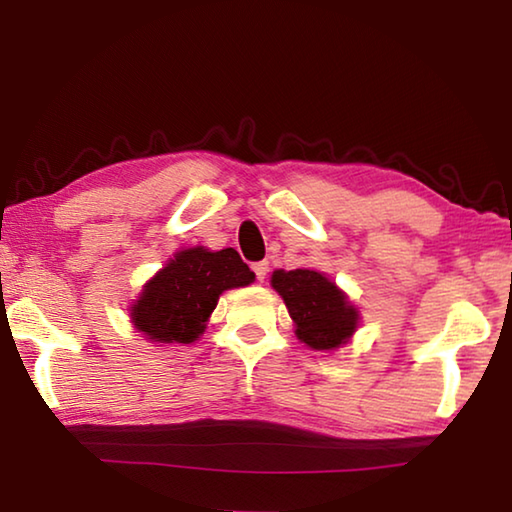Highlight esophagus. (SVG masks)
Segmentation results:
<instances>
[{
	"label": "esophagus",
	"mask_w": 512,
	"mask_h": 512,
	"mask_svg": "<svg viewBox=\"0 0 512 512\" xmlns=\"http://www.w3.org/2000/svg\"><path fill=\"white\" fill-rule=\"evenodd\" d=\"M253 271L257 275V282H264L266 280V273H268V262H257L253 264Z\"/></svg>",
	"instance_id": "obj_1"
}]
</instances>
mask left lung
Listing matches in <instances>:
<instances>
[{"label":"left lung","mask_w":512,"mask_h":512,"mask_svg":"<svg viewBox=\"0 0 512 512\" xmlns=\"http://www.w3.org/2000/svg\"><path fill=\"white\" fill-rule=\"evenodd\" d=\"M271 287L287 305L296 323V336L311 350H336L357 332V307L323 273L311 268H280L271 275Z\"/></svg>","instance_id":"8db88e82"}]
</instances>
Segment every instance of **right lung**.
Instances as JSON below:
<instances>
[{"mask_svg": "<svg viewBox=\"0 0 512 512\" xmlns=\"http://www.w3.org/2000/svg\"><path fill=\"white\" fill-rule=\"evenodd\" d=\"M255 280L235 248L180 250L144 284L131 320L153 343H194L205 332L219 296Z\"/></svg>", "mask_w": 512, "mask_h": 512, "instance_id": "add662e5", "label": "right lung"}]
</instances>
